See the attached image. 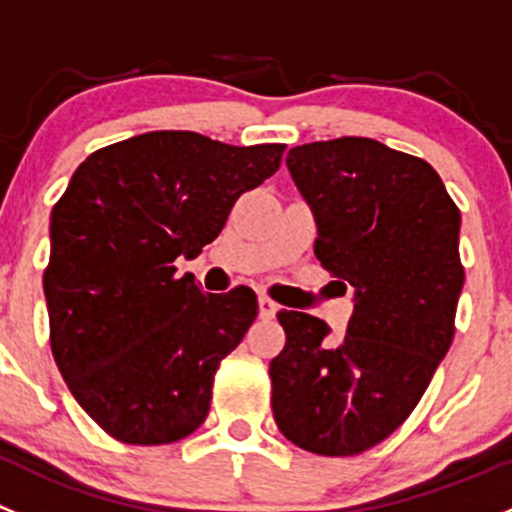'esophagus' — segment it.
Returning <instances> with one entry per match:
<instances>
[{
	"instance_id": "obj_1",
	"label": "esophagus",
	"mask_w": 512,
	"mask_h": 512,
	"mask_svg": "<svg viewBox=\"0 0 512 512\" xmlns=\"http://www.w3.org/2000/svg\"><path fill=\"white\" fill-rule=\"evenodd\" d=\"M257 304H260V319H274V314H277V311H279V306L274 304L272 299H267V297L257 299Z\"/></svg>"
}]
</instances>
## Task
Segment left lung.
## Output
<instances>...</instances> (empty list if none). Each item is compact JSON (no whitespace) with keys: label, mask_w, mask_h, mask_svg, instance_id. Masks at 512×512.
<instances>
[{"label":"left lung","mask_w":512,"mask_h":512,"mask_svg":"<svg viewBox=\"0 0 512 512\" xmlns=\"http://www.w3.org/2000/svg\"><path fill=\"white\" fill-rule=\"evenodd\" d=\"M287 169L314 213L316 257L353 289V314L328 341L326 321L279 311L274 422L301 449L353 456L410 417L449 351L461 213L427 161L368 137L301 144Z\"/></svg>","instance_id":"1"}]
</instances>
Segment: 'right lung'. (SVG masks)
I'll use <instances>...</instances> for the list:
<instances>
[{
    "label": "right lung",
    "instance_id": "add662e5",
    "mask_svg": "<svg viewBox=\"0 0 512 512\" xmlns=\"http://www.w3.org/2000/svg\"><path fill=\"white\" fill-rule=\"evenodd\" d=\"M282 154L284 144L147 132L75 169L51 213L43 294L58 370L110 437L171 444L208 417L215 370L255 321L257 297H206L174 260L218 238Z\"/></svg>",
    "mask_w": 512,
    "mask_h": 512
}]
</instances>
